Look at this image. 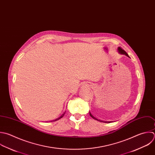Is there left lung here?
I'll use <instances>...</instances> for the list:
<instances>
[{"instance_id":"8db88e82","label":"left lung","mask_w":155,"mask_h":155,"mask_svg":"<svg viewBox=\"0 0 155 155\" xmlns=\"http://www.w3.org/2000/svg\"><path fill=\"white\" fill-rule=\"evenodd\" d=\"M118 51H119V52H120L121 54H125L126 55H127V56L129 57V56L128 55L127 53V52H126V51H125L124 49H122L121 47H119V48H118ZM89 114H90V116H91V117L92 118H94V120H98V121H101V122H103V121H100V120H97V118H95V117H93V116L91 115V114L90 112H89ZM104 123H110V122H105V121H104Z\"/></svg>"}]
</instances>
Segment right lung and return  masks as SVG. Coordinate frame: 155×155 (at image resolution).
<instances>
[{
  "mask_svg": "<svg viewBox=\"0 0 155 155\" xmlns=\"http://www.w3.org/2000/svg\"><path fill=\"white\" fill-rule=\"evenodd\" d=\"M65 112H64V114H63V115H61V117H59V118H57V119H56V120H54V121H57V120H60V118H62V117H63V116H64V114H65ZM52 121H50V122H52Z\"/></svg>",
  "mask_w": 155,
  "mask_h": 155,
  "instance_id": "1",
  "label": "right lung"
}]
</instances>
